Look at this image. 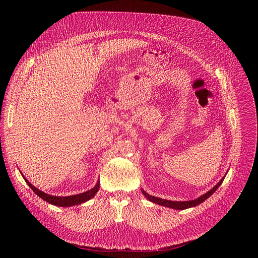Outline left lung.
<instances>
[{"instance_id":"left-lung-1","label":"left lung","mask_w":258,"mask_h":258,"mask_svg":"<svg viewBox=\"0 0 258 258\" xmlns=\"http://www.w3.org/2000/svg\"><path fill=\"white\" fill-rule=\"evenodd\" d=\"M225 177L226 176H224L222 179H220L210 191H208L207 193L203 194L199 198L194 199V200H190V201H170V200H165V199H161V198H158V197H155V196H151L148 193H146L144 190H142V193L146 196L147 199L150 200L153 203L159 204L161 206L169 207V208H172V209H176V210H182V209H187V208H190V207H195V206L199 205L200 203H202L203 201H205L207 198H209L218 189V187L222 185V182L224 181Z\"/></svg>"}]
</instances>
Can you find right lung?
Here are the masks:
<instances>
[{"instance_id": "right-lung-1", "label": "right lung", "mask_w": 258, "mask_h": 258, "mask_svg": "<svg viewBox=\"0 0 258 258\" xmlns=\"http://www.w3.org/2000/svg\"><path fill=\"white\" fill-rule=\"evenodd\" d=\"M22 176H23L24 180L26 181L27 185L30 187V189L33 190V192L36 195H38L40 198H42L43 200L47 201L50 204H53V205H56V206H61V207H69V206H73V205H79V204H82V203H85V202L89 201L90 199H92L96 195V193L98 192L99 187H100V180H98L97 181V185L93 189H91V190H89L87 192H84V193H81V194H78V195L66 196V197H59V196L49 195L47 193L42 192L39 189H36L34 186H32L31 183L24 177L23 174H22Z\"/></svg>"}]
</instances>
